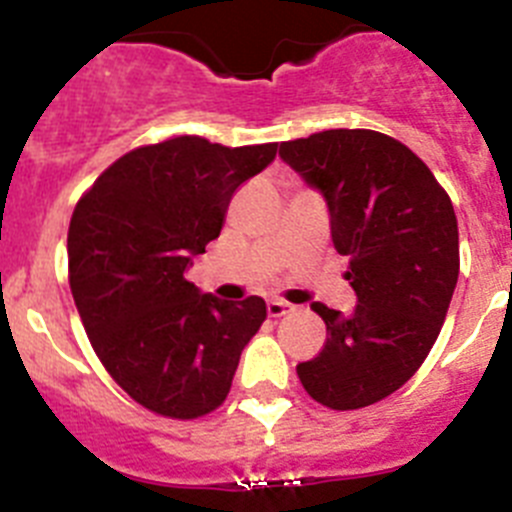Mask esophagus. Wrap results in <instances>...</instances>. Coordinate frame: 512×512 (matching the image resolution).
<instances>
[{
    "instance_id": "obj_1",
    "label": "esophagus",
    "mask_w": 512,
    "mask_h": 512,
    "mask_svg": "<svg viewBox=\"0 0 512 512\" xmlns=\"http://www.w3.org/2000/svg\"><path fill=\"white\" fill-rule=\"evenodd\" d=\"M266 312H269V318H282V315L292 312V305L284 300H269L266 302Z\"/></svg>"
}]
</instances>
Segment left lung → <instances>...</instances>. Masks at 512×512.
Segmentation results:
<instances>
[{"instance_id": "8db88e82", "label": "left lung", "mask_w": 512, "mask_h": 512, "mask_svg": "<svg viewBox=\"0 0 512 512\" xmlns=\"http://www.w3.org/2000/svg\"><path fill=\"white\" fill-rule=\"evenodd\" d=\"M279 156L323 194L356 292L348 315L312 302L328 338L297 377L325 408H366L400 390L441 333L459 279L454 205L408 146L377 130H323Z\"/></svg>"}]
</instances>
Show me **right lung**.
<instances>
[{"mask_svg": "<svg viewBox=\"0 0 512 512\" xmlns=\"http://www.w3.org/2000/svg\"><path fill=\"white\" fill-rule=\"evenodd\" d=\"M277 143L228 148L179 135L117 158L76 205L69 284L110 377L143 408L192 420L223 405L266 302L217 300L184 279L225 223L235 189Z\"/></svg>", "mask_w": 512, "mask_h": 512, "instance_id": "1", "label": "right lung"}]
</instances>
